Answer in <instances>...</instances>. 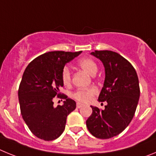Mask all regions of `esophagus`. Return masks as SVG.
Returning a JSON list of instances; mask_svg holds the SVG:
<instances>
[{
    "label": "esophagus",
    "mask_w": 156,
    "mask_h": 156,
    "mask_svg": "<svg viewBox=\"0 0 156 156\" xmlns=\"http://www.w3.org/2000/svg\"><path fill=\"white\" fill-rule=\"evenodd\" d=\"M83 104H82V103H80V102L76 103V108H80L81 107H83Z\"/></svg>",
    "instance_id": "obj_1"
}]
</instances>
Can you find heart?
Returning <instances> with one entry per match:
<instances>
[{
  "mask_svg": "<svg viewBox=\"0 0 156 156\" xmlns=\"http://www.w3.org/2000/svg\"><path fill=\"white\" fill-rule=\"evenodd\" d=\"M78 65L80 68L91 76L95 75L98 71L97 64L93 59L90 58H83L80 59ZM62 80L65 85H69L71 82V71L68 66H65L63 68L62 72ZM97 94V88L94 87H90L89 88H80L73 94V97L81 102H88Z\"/></svg>",
  "mask_w": 156,
  "mask_h": 156,
  "instance_id": "b5f03b06",
  "label": "heart"
}]
</instances>
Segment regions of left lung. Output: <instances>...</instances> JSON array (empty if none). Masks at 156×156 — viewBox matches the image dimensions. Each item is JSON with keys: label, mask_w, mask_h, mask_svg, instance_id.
<instances>
[{"label": "left lung", "mask_w": 156, "mask_h": 156, "mask_svg": "<svg viewBox=\"0 0 156 156\" xmlns=\"http://www.w3.org/2000/svg\"><path fill=\"white\" fill-rule=\"evenodd\" d=\"M102 62L105 72L99 101H106L104 110L90 106L92 114L86 121L88 130L100 139L113 137L131 122L137 108L140 87L136 70L126 58L112 51L90 53Z\"/></svg>", "instance_id": "8db88e82"}]
</instances>
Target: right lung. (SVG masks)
I'll return each instance as SVG.
<instances>
[{
	"label": "right lung",
	"mask_w": 156,
	"mask_h": 156,
	"mask_svg": "<svg viewBox=\"0 0 156 156\" xmlns=\"http://www.w3.org/2000/svg\"><path fill=\"white\" fill-rule=\"evenodd\" d=\"M81 52H47L34 59L23 73L18 92L20 110L30 131L38 138H58L64 131L67 115L75 110V101L61 95L59 88L64 84L62 72L65 65ZM55 96L65 101L55 108Z\"/></svg>",
	"instance_id": "right-lung-1"
}]
</instances>
